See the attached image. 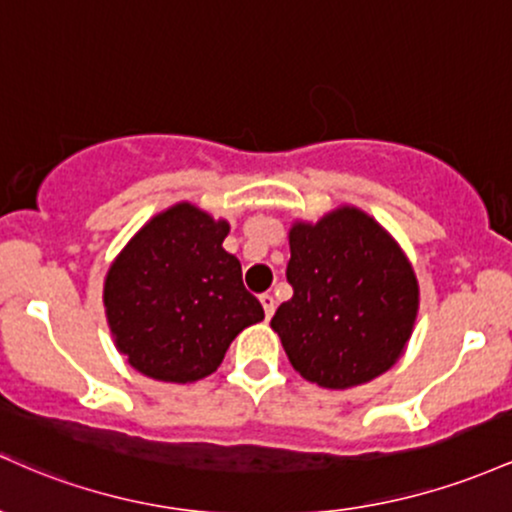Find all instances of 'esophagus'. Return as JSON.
<instances>
[{
    "mask_svg": "<svg viewBox=\"0 0 512 512\" xmlns=\"http://www.w3.org/2000/svg\"><path fill=\"white\" fill-rule=\"evenodd\" d=\"M261 304H263V309H266V319H271L273 312H275V297L271 295V292L261 295Z\"/></svg>",
    "mask_w": 512,
    "mask_h": 512,
    "instance_id": "1",
    "label": "esophagus"
}]
</instances>
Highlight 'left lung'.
I'll return each mask as SVG.
<instances>
[{
    "label": "left lung",
    "mask_w": 512,
    "mask_h": 512,
    "mask_svg": "<svg viewBox=\"0 0 512 512\" xmlns=\"http://www.w3.org/2000/svg\"><path fill=\"white\" fill-rule=\"evenodd\" d=\"M287 280L292 297L271 319L287 360L309 382L350 389L404 355L421 290L409 256L365 210L338 205L295 220Z\"/></svg>",
    "instance_id": "8db88e82"
}]
</instances>
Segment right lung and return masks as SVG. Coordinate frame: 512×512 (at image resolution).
<instances>
[{
    "instance_id": "right-lung-1",
    "label": "right lung",
    "mask_w": 512,
    "mask_h": 512,
    "mask_svg": "<svg viewBox=\"0 0 512 512\" xmlns=\"http://www.w3.org/2000/svg\"><path fill=\"white\" fill-rule=\"evenodd\" d=\"M227 234V220L181 200L113 258L103 309L118 353L137 372L174 384L203 380L246 326L263 321L239 258L222 249Z\"/></svg>"
}]
</instances>
